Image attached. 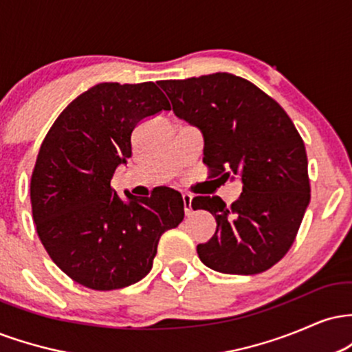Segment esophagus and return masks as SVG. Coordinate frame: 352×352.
<instances>
[{
    "mask_svg": "<svg viewBox=\"0 0 352 352\" xmlns=\"http://www.w3.org/2000/svg\"><path fill=\"white\" fill-rule=\"evenodd\" d=\"M182 200H184V210H185V215H192V195L188 193H184L182 195Z\"/></svg>",
    "mask_w": 352,
    "mask_h": 352,
    "instance_id": "esophagus-1",
    "label": "esophagus"
}]
</instances>
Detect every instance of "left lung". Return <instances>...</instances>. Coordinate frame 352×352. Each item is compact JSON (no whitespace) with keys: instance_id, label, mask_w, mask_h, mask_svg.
Masks as SVG:
<instances>
[{"instance_id":"1","label":"left lung","mask_w":352,"mask_h":352,"mask_svg":"<svg viewBox=\"0 0 352 352\" xmlns=\"http://www.w3.org/2000/svg\"><path fill=\"white\" fill-rule=\"evenodd\" d=\"M159 86L175 116L200 129L210 177L243 185L232 207L220 197L192 200L217 220L215 235L197 246L201 263L227 274L266 272L292 248L309 205L301 135L276 100L228 72Z\"/></svg>"}]
</instances>
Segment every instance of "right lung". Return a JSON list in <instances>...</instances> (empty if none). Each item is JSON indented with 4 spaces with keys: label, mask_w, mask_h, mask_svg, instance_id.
Segmentation results:
<instances>
[{
    "label": "right lung",
    "mask_w": 352,
    "mask_h": 352,
    "mask_svg": "<svg viewBox=\"0 0 352 352\" xmlns=\"http://www.w3.org/2000/svg\"><path fill=\"white\" fill-rule=\"evenodd\" d=\"M162 111L170 104L153 82H100L72 100L44 137L31 175L36 232L51 260L86 288L111 292L142 280L160 236L184 220L175 190L124 201L111 187L132 155L135 125Z\"/></svg>",
    "instance_id": "right-lung-1"
}]
</instances>
